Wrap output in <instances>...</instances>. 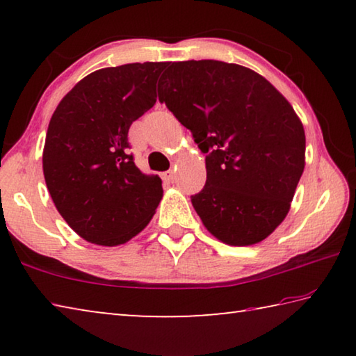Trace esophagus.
<instances>
[{
  "instance_id": "1",
  "label": "esophagus",
  "mask_w": 356,
  "mask_h": 356,
  "mask_svg": "<svg viewBox=\"0 0 356 356\" xmlns=\"http://www.w3.org/2000/svg\"><path fill=\"white\" fill-rule=\"evenodd\" d=\"M174 177H176V172H174L172 170L163 172V179H165V180H168V182H172Z\"/></svg>"
}]
</instances>
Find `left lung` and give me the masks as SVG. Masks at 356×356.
<instances>
[{
  "label": "left lung",
  "instance_id": "obj_1",
  "mask_svg": "<svg viewBox=\"0 0 356 356\" xmlns=\"http://www.w3.org/2000/svg\"><path fill=\"white\" fill-rule=\"evenodd\" d=\"M159 100L206 154V185L191 204L209 232L232 246L267 238L305 170V130L292 105L254 70L213 59L171 63Z\"/></svg>",
  "mask_w": 356,
  "mask_h": 356
}]
</instances>
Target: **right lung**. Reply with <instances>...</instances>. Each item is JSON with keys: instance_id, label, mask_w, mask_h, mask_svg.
Masks as SVG:
<instances>
[{"instance_id": "obj_1", "label": "right lung", "mask_w": 356, "mask_h": 356, "mask_svg": "<svg viewBox=\"0 0 356 356\" xmlns=\"http://www.w3.org/2000/svg\"><path fill=\"white\" fill-rule=\"evenodd\" d=\"M166 63H134L95 70L59 102L48 124L47 188L78 236L116 246L141 232L163 196L161 179L138 170L129 129L156 102Z\"/></svg>"}]
</instances>
